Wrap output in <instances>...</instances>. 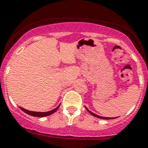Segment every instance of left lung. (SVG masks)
Returning <instances> with one entry per match:
<instances>
[{"label": "left lung", "instance_id": "1", "mask_svg": "<svg viewBox=\"0 0 148 148\" xmlns=\"http://www.w3.org/2000/svg\"><path fill=\"white\" fill-rule=\"evenodd\" d=\"M86 109L89 112H90V113L91 114V115H92V116H95V117L99 118V119H115V118H107V117H103V116H98V115H97V114H94L93 112H92L91 111H90V110H89L87 108H86Z\"/></svg>", "mask_w": 148, "mask_h": 148}]
</instances>
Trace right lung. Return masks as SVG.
I'll return each instance as SVG.
<instances>
[{"label":"right lung","instance_id":"obj_1","mask_svg":"<svg viewBox=\"0 0 148 148\" xmlns=\"http://www.w3.org/2000/svg\"><path fill=\"white\" fill-rule=\"evenodd\" d=\"M59 106H60V105L58 106V107L55 108V109L51 110V111L45 112H32V111H29V110H27V109H23V108H22V107H20V108L22 109L24 112H26V113L29 114V115H30V116H36V117H45V116H50V115H51V114H53L54 112H55L56 111V110H57L58 108H59Z\"/></svg>","mask_w":148,"mask_h":148}]
</instances>
